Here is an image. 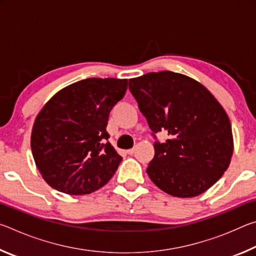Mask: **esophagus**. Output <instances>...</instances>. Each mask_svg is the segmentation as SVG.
Segmentation results:
<instances>
[{
  "label": "esophagus",
  "mask_w": 256,
  "mask_h": 256,
  "mask_svg": "<svg viewBox=\"0 0 256 256\" xmlns=\"http://www.w3.org/2000/svg\"><path fill=\"white\" fill-rule=\"evenodd\" d=\"M134 151H136V149L132 148V149H128V150L126 151V152H128V154H134Z\"/></svg>",
  "instance_id": "esophagus-1"
}]
</instances>
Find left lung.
<instances>
[{"label":"left lung","instance_id":"obj_1","mask_svg":"<svg viewBox=\"0 0 256 256\" xmlns=\"http://www.w3.org/2000/svg\"><path fill=\"white\" fill-rule=\"evenodd\" d=\"M154 142L146 174L160 190L177 198L198 196L210 188L230 164L234 142L230 120L200 82L170 71L150 72L130 79Z\"/></svg>","mask_w":256,"mask_h":256}]
</instances>
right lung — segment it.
Here are the masks:
<instances>
[{
  "instance_id": "add662e5",
  "label": "right lung",
  "mask_w": 256,
  "mask_h": 256,
  "mask_svg": "<svg viewBox=\"0 0 256 256\" xmlns=\"http://www.w3.org/2000/svg\"><path fill=\"white\" fill-rule=\"evenodd\" d=\"M126 79L89 78L60 90L37 115L32 151L40 174L60 192L82 196L108 183L122 157L106 131Z\"/></svg>"
}]
</instances>
